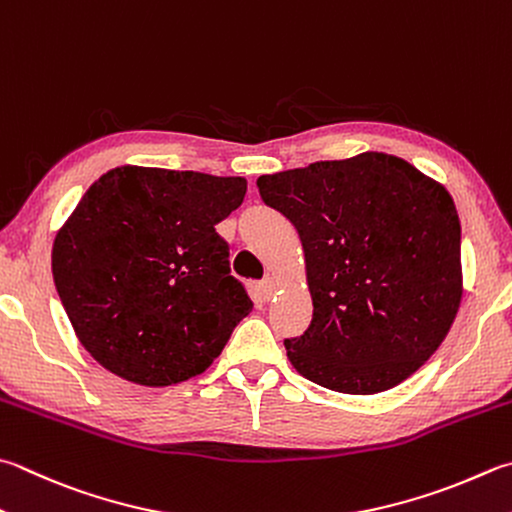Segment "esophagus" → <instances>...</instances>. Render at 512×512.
Masks as SVG:
<instances>
[{"label":"esophagus","instance_id":"1","mask_svg":"<svg viewBox=\"0 0 512 512\" xmlns=\"http://www.w3.org/2000/svg\"><path fill=\"white\" fill-rule=\"evenodd\" d=\"M258 289H260V296H263L265 301H269V298H272L274 292H276V285H274L272 278H265V281L258 285Z\"/></svg>","mask_w":512,"mask_h":512}]
</instances>
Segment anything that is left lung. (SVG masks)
<instances>
[{
    "label": "left lung",
    "mask_w": 512,
    "mask_h": 512,
    "mask_svg": "<svg viewBox=\"0 0 512 512\" xmlns=\"http://www.w3.org/2000/svg\"><path fill=\"white\" fill-rule=\"evenodd\" d=\"M301 236L314 314L285 339L298 374L376 394L417 372L461 303V225L446 187L368 151L256 180Z\"/></svg>",
    "instance_id": "obj_1"
}]
</instances>
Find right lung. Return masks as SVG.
<instances>
[{"instance_id": "right-lung-1", "label": "right lung", "mask_w": 512, "mask_h": 512, "mask_svg": "<svg viewBox=\"0 0 512 512\" xmlns=\"http://www.w3.org/2000/svg\"><path fill=\"white\" fill-rule=\"evenodd\" d=\"M245 178L118 167L93 182L53 245V281L102 368L162 388L205 372L252 312L216 225Z\"/></svg>"}]
</instances>
